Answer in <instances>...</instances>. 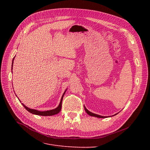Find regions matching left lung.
<instances>
[{
	"label": "left lung",
	"instance_id": "obj_1",
	"mask_svg": "<svg viewBox=\"0 0 150 150\" xmlns=\"http://www.w3.org/2000/svg\"><path fill=\"white\" fill-rule=\"evenodd\" d=\"M84 110L86 111V112L88 113V114L89 115V116H94V117H99V118H104V117H108L107 116H100V115H96V114H94V113H93L91 112H90L89 111H88L87 109L86 108V107L84 106ZM117 114H115V115H116ZM113 115V116H115Z\"/></svg>",
	"mask_w": 150,
	"mask_h": 150
}]
</instances>
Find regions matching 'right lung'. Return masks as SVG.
<instances>
[{"label": "right lung", "mask_w": 150, "mask_h": 150, "mask_svg": "<svg viewBox=\"0 0 150 150\" xmlns=\"http://www.w3.org/2000/svg\"><path fill=\"white\" fill-rule=\"evenodd\" d=\"M15 57H13V60H12V66H13V59H14ZM66 91V90L64 91V94H63L61 98V102L59 103V106L55 108L54 109V110H49V111H38V110H34V109H30V108H29L27 106H25L24 104H22V105L24 106V107L27 110H28L29 112H30V113H32V114H34V115H39V116H52V115H56L57 114V113H59L60 112V111L61 110V106H62V99H63V96H64V95L65 94Z\"/></svg>", "instance_id": "add662e5"}]
</instances>
